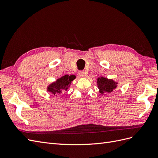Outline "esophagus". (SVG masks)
<instances>
[{
    "mask_svg": "<svg viewBox=\"0 0 158 158\" xmlns=\"http://www.w3.org/2000/svg\"><path fill=\"white\" fill-rule=\"evenodd\" d=\"M78 74L80 76H81V77H84V75H85V73L84 70H80L78 71Z\"/></svg>",
    "mask_w": 158,
    "mask_h": 158,
    "instance_id": "1",
    "label": "esophagus"
}]
</instances>
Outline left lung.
Here are the masks:
<instances>
[{"mask_svg":"<svg viewBox=\"0 0 158 158\" xmlns=\"http://www.w3.org/2000/svg\"><path fill=\"white\" fill-rule=\"evenodd\" d=\"M98 88L99 89V93L104 94L106 93H111L117 88V82L111 79H107L104 77L98 78Z\"/></svg>","mask_w":158,"mask_h":158,"instance_id":"8db88e82","label":"left lung"}]
</instances>
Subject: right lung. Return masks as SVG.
Returning <instances> with one entry per match:
<instances>
[{"instance_id": "obj_1", "label": "right lung", "mask_w": 158, "mask_h": 158, "mask_svg": "<svg viewBox=\"0 0 158 158\" xmlns=\"http://www.w3.org/2000/svg\"><path fill=\"white\" fill-rule=\"evenodd\" d=\"M75 78L74 75H64L62 76L61 78L57 79L56 82L50 84L47 88V91L54 96H57L62 93H64L66 91H67L72 81H73Z\"/></svg>"}]
</instances>
